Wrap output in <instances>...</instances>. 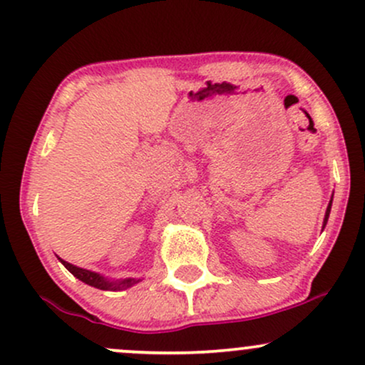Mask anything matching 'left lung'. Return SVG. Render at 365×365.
Listing matches in <instances>:
<instances>
[{"label": "left lung", "mask_w": 365, "mask_h": 365, "mask_svg": "<svg viewBox=\"0 0 365 365\" xmlns=\"http://www.w3.org/2000/svg\"><path fill=\"white\" fill-rule=\"evenodd\" d=\"M331 204H333V197H331L328 209H326V215H324V221H322V226H326V223H328V217H329V212H331Z\"/></svg>", "instance_id": "obj_1"}]
</instances>
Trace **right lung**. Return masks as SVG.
Masks as SVG:
<instances>
[{"label": "right lung", "instance_id": "obj_1", "mask_svg": "<svg viewBox=\"0 0 365 365\" xmlns=\"http://www.w3.org/2000/svg\"><path fill=\"white\" fill-rule=\"evenodd\" d=\"M58 259H60V262L66 267V269L70 271V273L75 276V278H78L81 282H83L86 284H91V287L99 288V290H111V292L125 290V288L133 287V284L140 282V279H135V278H125V279L104 278L103 274L94 273V271H89V269H83V267L73 266V264L63 261L61 257H58Z\"/></svg>", "mask_w": 365, "mask_h": 365}]
</instances>
